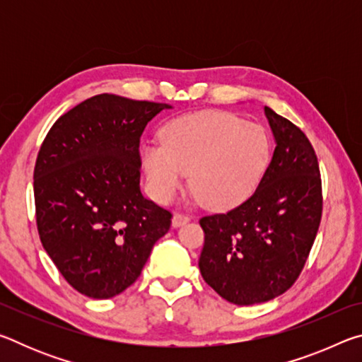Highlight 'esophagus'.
Segmentation results:
<instances>
[{"mask_svg": "<svg viewBox=\"0 0 362 362\" xmlns=\"http://www.w3.org/2000/svg\"><path fill=\"white\" fill-rule=\"evenodd\" d=\"M189 220V217L187 216V214H182V212H177V214H174V217H173V226H182V225H185L187 222Z\"/></svg>", "mask_w": 362, "mask_h": 362, "instance_id": "esophagus-1", "label": "esophagus"}]
</instances>
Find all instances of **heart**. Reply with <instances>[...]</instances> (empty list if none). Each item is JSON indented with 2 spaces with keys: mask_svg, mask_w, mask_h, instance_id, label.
Returning a JSON list of instances; mask_svg holds the SVG:
<instances>
[{
  "mask_svg": "<svg viewBox=\"0 0 362 362\" xmlns=\"http://www.w3.org/2000/svg\"><path fill=\"white\" fill-rule=\"evenodd\" d=\"M161 144H144L140 158L151 194L169 203L189 174V188L211 209L240 204L260 182L269 161V137L255 122L223 112L169 119Z\"/></svg>",
  "mask_w": 362,
  "mask_h": 362,
  "instance_id": "obj_1",
  "label": "heart"
}]
</instances>
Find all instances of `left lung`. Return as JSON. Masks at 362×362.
<instances>
[{
    "label": "left lung",
    "mask_w": 362,
    "mask_h": 362,
    "mask_svg": "<svg viewBox=\"0 0 362 362\" xmlns=\"http://www.w3.org/2000/svg\"><path fill=\"white\" fill-rule=\"evenodd\" d=\"M276 148L255 192L228 212L199 218L203 279L235 305L268 302L291 289L322 216L320 164L300 127L265 107Z\"/></svg>",
    "instance_id": "obj_1"
}]
</instances>
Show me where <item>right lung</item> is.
Segmentation results:
<instances>
[{"instance_id":"add662e5","label":"right lung","mask_w":362,"mask_h":362,"mask_svg":"<svg viewBox=\"0 0 362 362\" xmlns=\"http://www.w3.org/2000/svg\"><path fill=\"white\" fill-rule=\"evenodd\" d=\"M168 103L90 97L60 116L33 173L42 247L73 289L112 298L142 273L173 214L140 192V137Z\"/></svg>"}]
</instances>
